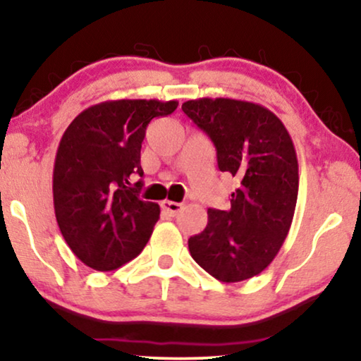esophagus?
<instances>
[{
	"label": "esophagus",
	"mask_w": 361,
	"mask_h": 361,
	"mask_svg": "<svg viewBox=\"0 0 361 361\" xmlns=\"http://www.w3.org/2000/svg\"><path fill=\"white\" fill-rule=\"evenodd\" d=\"M162 210L167 212L171 216H174L176 214H179V212L182 210V204H179V202H171V200H164L161 204Z\"/></svg>",
	"instance_id": "obj_1"
}]
</instances>
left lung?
I'll use <instances>...</instances> for the list:
<instances>
[{
	"label": "left lung",
	"instance_id": "8db88e82",
	"mask_svg": "<svg viewBox=\"0 0 361 361\" xmlns=\"http://www.w3.org/2000/svg\"><path fill=\"white\" fill-rule=\"evenodd\" d=\"M182 111L215 145L219 169L238 182L230 210H207L204 231L189 238L192 258L221 283L253 278L276 258L293 224L299 190L293 140L273 111L253 102L199 98Z\"/></svg>",
	"mask_w": 361,
	"mask_h": 361
}]
</instances>
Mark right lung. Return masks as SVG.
<instances>
[{
    "label": "right lung",
    "mask_w": 361,
    "mask_h": 361,
    "mask_svg": "<svg viewBox=\"0 0 361 361\" xmlns=\"http://www.w3.org/2000/svg\"><path fill=\"white\" fill-rule=\"evenodd\" d=\"M179 102L108 100L75 116L59 142L52 174L54 210L73 255L97 271L136 258L159 220V205L141 200V145L151 120Z\"/></svg>",
    "instance_id": "1"
}]
</instances>
